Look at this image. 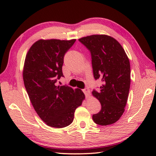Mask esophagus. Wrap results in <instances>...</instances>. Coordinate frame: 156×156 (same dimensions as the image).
Instances as JSON below:
<instances>
[{
	"label": "esophagus",
	"instance_id": "1",
	"mask_svg": "<svg viewBox=\"0 0 156 156\" xmlns=\"http://www.w3.org/2000/svg\"><path fill=\"white\" fill-rule=\"evenodd\" d=\"M84 95H85L86 98H89V96H90V90L88 88H84L83 89Z\"/></svg>",
	"mask_w": 156,
	"mask_h": 156
}]
</instances>
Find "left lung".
Listing matches in <instances>:
<instances>
[{
  "label": "left lung",
  "instance_id": "8db88e82",
  "mask_svg": "<svg viewBox=\"0 0 156 156\" xmlns=\"http://www.w3.org/2000/svg\"><path fill=\"white\" fill-rule=\"evenodd\" d=\"M79 41L91 52L94 78L102 83L99 91H92L101 104V109L92 118L97 125H112L122 116L127 102L131 83L129 60L113 37L91 35Z\"/></svg>",
  "mask_w": 156,
  "mask_h": 156
}]
</instances>
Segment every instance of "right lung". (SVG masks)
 <instances>
[{"label": "right lung", "mask_w": 156, "mask_h": 156, "mask_svg": "<svg viewBox=\"0 0 156 156\" xmlns=\"http://www.w3.org/2000/svg\"><path fill=\"white\" fill-rule=\"evenodd\" d=\"M75 41L41 39L32 44L25 57L23 76L26 91L37 114L51 127L69 125L75 110L85 98L80 89L56 84L64 76V56Z\"/></svg>", "instance_id": "right-lung-1"}]
</instances>
